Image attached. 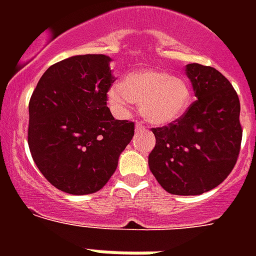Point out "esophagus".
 Returning a JSON list of instances; mask_svg holds the SVG:
<instances>
[{
	"label": "esophagus",
	"instance_id": "obj_1",
	"mask_svg": "<svg viewBox=\"0 0 256 256\" xmlns=\"http://www.w3.org/2000/svg\"><path fill=\"white\" fill-rule=\"evenodd\" d=\"M146 130V126H144L142 122H136V132H144Z\"/></svg>",
	"mask_w": 256,
	"mask_h": 256
}]
</instances>
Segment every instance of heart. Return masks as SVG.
Wrapping results in <instances>:
<instances>
[{"label":"heart","instance_id":"obj_1","mask_svg":"<svg viewBox=\"0 0 256 256\" xmlns=\"http://www.w3.org/2000/svg\"><path fill=\"white\" fill-rule=\"evenodd\" d=\"M108 98L118 116H128L132 104L140 102V112L144 120L156 126H168L186 114L191 92L186 82L168 72L140 69L128 74L122 85H112Z\"/></svg>","mask_w":256,"mask_h":256}]
</instances>
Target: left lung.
<instances>
[{"label": "left lung", "instance_id": "1", "mask_svg": "<svg viewBox=\"0 0 256 256\" xmlns=\"http://www.w3.org/2000/svg\"><path fill=\"white\" fill-rule=\"evenodd\" d=\"M186 76L196 100L180 120L152 128L156 148L148 168L170 194L200 195L220 184L236 164L240 104L228 80L214 68L188 64Z\"/></svg>", "mask_w": 256, "mask_h": 256}]
</instances>
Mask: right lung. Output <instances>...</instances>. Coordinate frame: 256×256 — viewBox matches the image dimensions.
Listing matches in <instances>:
<instances>
[{"mask_svg":"<svg viewBox=\"0 0 256 256\" xmlns=\"http://www.w3.org/2000/svg\"><path fill=\"white\" fill-rule=\"evenodd\" d=\"M112 58L85 54L46 70L29 102L28 144L37 168L58 190L86 195L108 183L134 124L114 120L108 92Z\"/></svg>","mask_w":256,"mask_h":256,"instance_id":"1","label":"right lung"}]
</instances>
